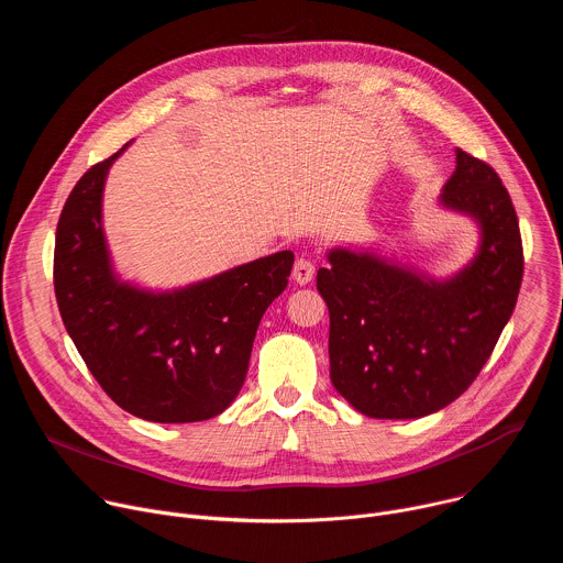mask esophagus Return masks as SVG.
<instances>
[{
	"instance_id": "obj_1",
	"label": "esophagus",
	"mask_w": 563,
	"mask_h": 563,
	"mask_svg": "<svg viewBox=\"0 0 563 563\" xmlns=\"http://www.w3.org/2000/svg\"><path fill=\"white\" fill-rule=\"evenodd\" d=\"M313 272H316L313 263H311L309 258L300 256V258H296V263H294L291 276H294V280H296L298 285H307V283H311V278H313Z\"/></svg>"
}]
</instances>
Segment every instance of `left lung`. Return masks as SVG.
I'll list each match as a JSON object with an SVG mask.
<instances>
[{
    "label": "left lung",
    "mask_w": 563,
    "mask_h": 563,
    "mask_svg": "<svg viewBox=\"0 0 563 563\" xmlns=\"http://www.w3.org/2000/svg\"><path fill=\"white\" fill-rule=\"evenodd\" d=\"M441 202L481 227L474 261L445 283L347 250L316 287L330 309V376L372 419H419L459 398L490 358L517 305L523 247L499 174L461 148Z\"/></svg>",
    "instance_id": "8db88e82"
}]
</instances>
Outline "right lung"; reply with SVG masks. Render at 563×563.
I'll use <instances>...</instances> for the list:
<instances>
[{"label":"right lung","instance_id":"1","mask_svg":"<svg viewBox=\"0 0 563 563\" xmlns=\"http://www.w3.org/2000/svg\"><path fill=\"white\" fill-rule=\"evenodd\" d=\"M113 153L77 180L62 209L53 285L79 356L133 417L194 423L218 417L250 369L261 318L294 265L291 252L240 265L178 291L120 283L102 231V189Z\"/></svg>","mask_w":563,"mask_h":563}]
</instances>
